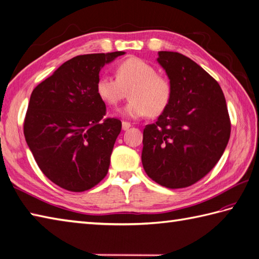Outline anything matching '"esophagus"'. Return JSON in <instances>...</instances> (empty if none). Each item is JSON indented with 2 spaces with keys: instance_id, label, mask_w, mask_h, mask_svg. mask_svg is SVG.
I'll return each instance as SVG.
<instances>
[{
  "instance_id": "obj_1",
  "label": "esophagus",
  "mask_w": 259,
  "mask_h": 259,
  "mask_svg": "<svg viewBox=\"0 0 259 259\" xmlns=\"http://www.w3.org/2000/svg\"><path fill=\"white\" fill-rule=\"evenodd\" d=\"M131 126L130 122H126V121H122V130H128Z\"/></svg>"
}]
</instances>
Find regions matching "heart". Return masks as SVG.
<instances>
[{
  "instance_id": "1",
  "label": "heart",
  "mask_w": 259,
  "mask_h": 259,
  "mask_svg": "<svg viewBox=\"0 0 259 259\" xmlns=\"http://www.w3.org/2000/svg\"><path fill=\"white\" fill-rule=\"evenodd\" d=\"M115 75L104 74L97 82V93L108 106L117 107L128 96L130 101L122 113L137 119L148 114L157 117L169 106L172 85L168 78L140 58H130L118 64Z\"/></svg>"
}]
</instances>
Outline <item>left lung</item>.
<instances>
[{"label":"left lung","mask_w":259,"mask_h":259,"mask_svg":"<svg viewBox=\"0 0 259 259\" xmlns=\"http://www.w3.org/2000/svg\"><path fill=\"white\" fill-rule=\"evenodd\" d=\"M158 54L172 97L156 122L144 129L142 166L157 184L186 188L205 177L223 156L230 119L221 85L200 65L178 52Z\"/></svg>","instance_id":"left-lung-1"}]
</instances>
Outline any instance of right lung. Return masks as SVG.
<instances>
[{
  "instance_id": "1",
  "label": "right lung",
  "mask_w": 259,
  "mask_h": 259,
  "mask_svg": "<svg viewBox=\"0 0 259 259\" xmlns=\"http://www.w3.org/2000/svg\"><path fill=\"white\" fill-rule=\"evenodd\" d=\"M122 51L74 57L32 91L24 137L41 171L61 188L89 190L106 177L121 121L104 118L99 72Z\"/></svg>"
}]
</instances>
